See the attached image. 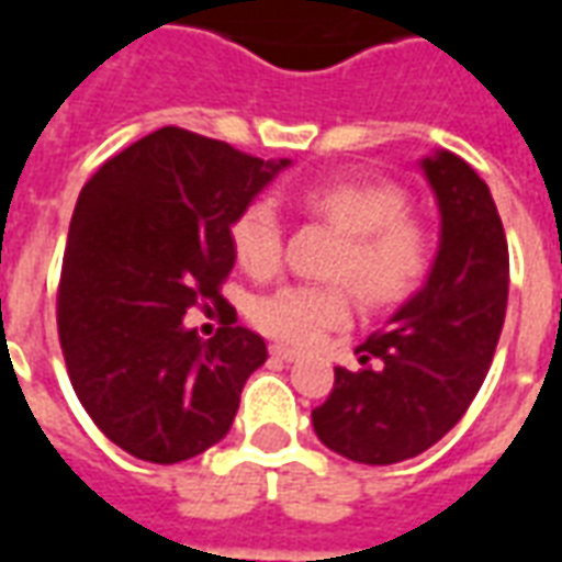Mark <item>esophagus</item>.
<instances>
[{"mask_svg": "<svg viewBox=\"0 0 562 562\" xmlns=\"http://www.w3.org/2000/svg\"><path fill=\"white\" fill-rule=\"evenodd\" d=\"M270 355H273V358H280V361H285V364H292V361H297V358H301V352L285 349V346H273V349H270Z\"/></svg>", "mask_w": 562, "mask_h": 562, "instance_id": "esophagus-1", "label": "esophagus"}]
</instances>
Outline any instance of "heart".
<instances>
[{"label":"heart","instance_id":"b5f03b06","mask_svg":"<svg viewBox=\"0 0 562 562\" xmlns=\"http://www.w3.org/2000/svg\"><path fill=\"white\" fill-rule=\"evenodd\" d=\"M301 204L346 234L334 273L352 282L367 304L385 306L413 292L427 273L430 240L422 222L406 216V192L382 180H330L306 186ZM237 265L268 277L282 258V220L270 201H249L232 222ZM352 297L342 285H285L261 297L258 328L292 346H313L330 330L349 325Z\"/></svg>","mask_w":562,"mask_h":562}]
</instances>
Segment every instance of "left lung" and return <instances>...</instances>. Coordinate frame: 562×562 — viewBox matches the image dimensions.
I'll return each instance as SVG.
<instances>
[{"label": "left lung", "mask_w": 562, "mask_h": 562, "mask_svg": "<svg viewBox=\"0 0 562 562\" xmlns=\"http://www.w3.org/2000/svg\"><path fill=\"white\" fill-rule=\"evenodd\" d=\"M418 168L439 207L427 280L355 349L358 370L334 367V391L313 409L318 439L370 467L422 454L463 418L506 318L508 246L491 189L448 149Z\"/></svg>", "instance_id": "8db88e82"}]
</instances>
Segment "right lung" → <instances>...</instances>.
<instances>
[{
	"instance_id": "add662e5",
	"label": "right lung",
	"mask_w": 562,
	"mask_h": 562,
	"mask_svg": "<svg viewBox=\"0 0 562 562\" xmlns=\"http://www.w3.org/2000/svg\"><path fill=\"white\" fill-rule=\"evenodd\" d=\"M289 165L165 126L80 189L59 280V340L87 415L132 458L180 463L232 430L268 346L234 322L201 340L186 328V310L225 306L234 216Z\"/></svg>"
}]
</instances>
